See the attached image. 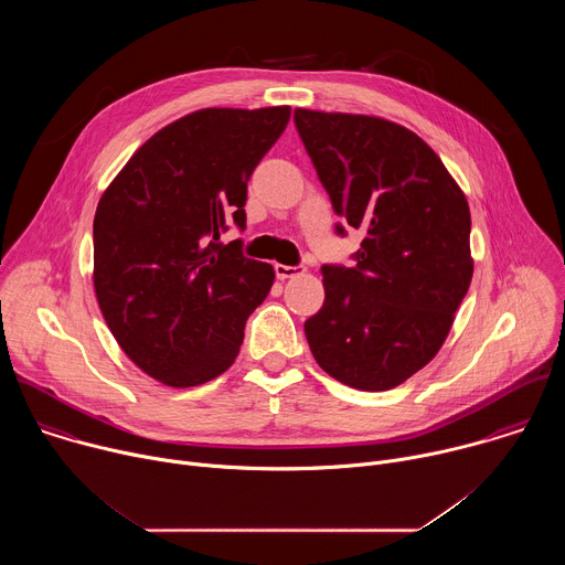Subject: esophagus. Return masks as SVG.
<instances>
[{"instance_id":"obj_1","label":"esophagus","mask_w":565,"mask_h":565,"mask_svg":"<svg viewBox=\"0 0 565 565\" xmlns=\"http://www.w3.org/2000/svg\"><path fill=\"white\" fill-rule=\"evenodd\" d=\"M275 273L279 279H290V277H297L303 273L301 266H284V264H275Z\"/></svg>"}]
</instances>
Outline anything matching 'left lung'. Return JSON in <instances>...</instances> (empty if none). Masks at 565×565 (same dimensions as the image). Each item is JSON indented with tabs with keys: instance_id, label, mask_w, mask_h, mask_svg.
Returning a JSON list of instances; mask_svg holds the SVG:
<instances>
[{
	"instance_id": "8db88e82",
	"label": "left lung",
	"mask_w": 565,
	"mask_h": 565,
	"mask_svg": "<svg viewBox=\"0 0 565 565\" xmlns=\"http://www.w3.org/2000/svg\"><path fill=\"white\" fill-rule=\"evenodd\" d=\"M295 125L333 210L364 232L353 268L321 266L327 297L303 324L308 347L342 384L388 391L434 360L469 290L467 199L397 122L295 109Z\"/></svg>"
}]
</instances>
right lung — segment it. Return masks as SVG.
<instances>
[{
	"mask_svg": "<svg viewBox=\"0 0 565 565\" xmlns=\"http://www.w3.org/2000/svg\"><path fill=\"white\" fill-rule=\"evenodd\" d=\"M290 107L201 109L156 131L105 190L94 218V288L127 358L168 386L232 366L275 270L221 244L246 227L248 181Z\"/></svg>",
	"mask_w": 565,
	"mask_h": 565,
	"instance_id": "add662e5",
	"label": "right lung"
}]
</instances>
